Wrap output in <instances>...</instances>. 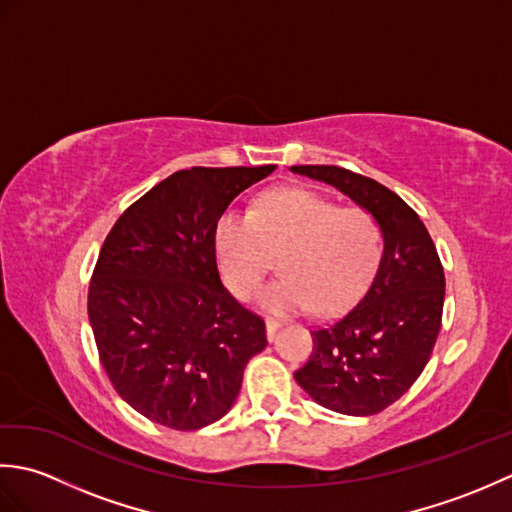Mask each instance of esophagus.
I'll use <instances>...</instances> for the list:
<instances>
[{"label": "esophagus", "mask_w": 512, "mask_h": 512, "mask_svg": "<svg viewBox=\"0 0 512 512\" xmlns=\"http://www.w3.org/2000/svg\"><path fill=\"white\" fill-rule=\"evenodd\" d=\"M279 328H281V323H279V321H275V319H266V336H268V341H275V336H277Z\"/></svg>", "instance_id": "34e87169"}]
</instances>
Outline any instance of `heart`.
Masks as SVG:
<instances>
[{
    "instance_id": "1",
    "label": "heart",
    "mask_w": 512,
    "mask_h": 512,
    "mask_svg": "<svg viewBox=\"0 0 512 512\" xmlns=\"http://www.w3.org/2000/svg\"><path fill=\"white\" fill-rule=\"evenodd\" d=\"M281 257L286 277L264 290L262 308L321 314L361 299L383 257V231L365 209L339 204L308 189L266 193L250 213L226 211L215 226V257L228 290L253 299Z\"/></svg>"
}]
</instances>
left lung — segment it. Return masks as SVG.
Returning a JSON list of instances; mask_svg holds the SVG:
<instances>
[{"instance_id":"1","label":"left lung","mask_w":512,"mask_h":512,"mask_svg":"<svg viewBox=\"0 0 512 512\" xmlns=\"http://www.w3.org/2000/svg\"><path fill=\"white\" fill-rule=\"evenodd\" d=\"M292 173L339 189L372 213L383 257L363 299L312 332V354L295 380L321 407L374 416L416 383L436 345L444 308V270L418 213L383 184L343 167L297 165Z\"/></svg>"}]
</instances>
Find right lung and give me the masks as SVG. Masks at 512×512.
I'll list each match as a JSON object with an SVG mask.
<instances>
[{
  "mask_svg": "<svg viewBox=\"0 0 512 512\" xmlns=\"http://www.w3.org/2000/svg\"><path fill=\"white\" fill-rule=\"evenodd\" d=\"M277 167H191L158 182L105 237L88 292L101 363L140 416L195 431L231 411L264 321L217 273L215 226Z\"/></svg>",
  "mask_w": 512,
  "mask_h": 512,
  "instance_id": "right-lung-1",
  "label": "right lung"
}]
</instances>
